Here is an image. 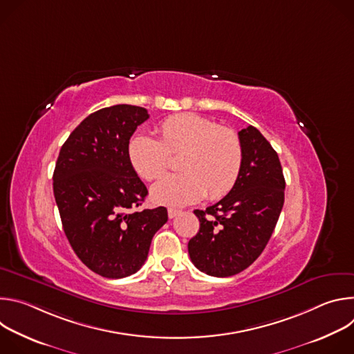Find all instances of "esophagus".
Wrapping results in <instances>:
<instances>
[{"mask_svg": "<svg viewBox=\"0 0 354 354\" xmlns=\"http://www.w3.org/2000/svg\"><path fill=\"white\" fill-rule=\"evenodd\" d=\"M179 213H180V210H176V209H168V217H169V218H175Z\"/></svg>", "mask_w": 354, "mask_h": 354, "instance_id": "1", "label": "esophagus"}]
</instances>
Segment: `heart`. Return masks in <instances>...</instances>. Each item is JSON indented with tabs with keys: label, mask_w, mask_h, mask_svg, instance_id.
Returning <instances> with one entry per match:
<instances>
[{
	"label": "heart",
	"mask_w": 354,
	"mask_h": 354,
	"mask_svg": "<svg viewBox=\"0 0 354 354\" xmlns=\"http://www.w3.org/2000/svg\"><path fill=\"white\" fill-rule=\"evenodd\" d=\"M160 140L134 133L127 142L133 169L144 179L160 178L169 156H179V174L164 176L151 187V198L162 206L180 207L207 198L224 197L236 183L243 149L239 136L214 120L196 113H178L158 127Z\"/></svg>",
	"instance_id": "b5f03b06"
}]
</instances>
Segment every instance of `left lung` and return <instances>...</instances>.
<instances>
[{
    "instance_id": "8db88e82",
    "label": "left lung",
    "mask_w": 354,
    "mask_h": 354,
    "mask_svg": "<svg viewBox=\"0 0 354 354\" xmlns=\"http://www.w3.org/2000/svg\"><path fill=\"white\" fill-rule=\"evenodd\" d=\"M243 161L230 193L206 210H194L198 232L189 241L193 265L209 276L230 277L254 263L268 245L284 205L279 156L262 133H238Z\"/></svg>"
}]
</instances>
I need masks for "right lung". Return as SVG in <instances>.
<instances>
[{
    "label": "right lung",
    "instance_id": "add662e5",
    "mask_svg": "<svg viewBox=\"0 0 354 354\" xmlns=\"http://www.w3.org/2000/svg\"><path fill=\"white\" fill-rule=\"evenodd\" d=\"M147 109L115 105L85 118L63 144L53 174L63 230L81 262L106 279L144 265L151 239L168 221L165 207L133 212L148 190L127 157Z\"/></svg>",
    "mask_w": 354,
    "mask_h": 354
}]
</instances>
